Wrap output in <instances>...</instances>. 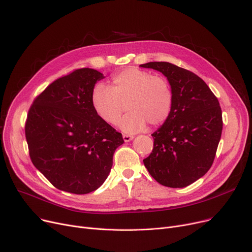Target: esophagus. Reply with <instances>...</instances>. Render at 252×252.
<instances>
[{
    "label": "esophagus",
    "mask_w": 252,
    "mask_h": 252,
    "mask_svg": "<svg viewBox=\"0 0 252 252\" xmlns=\"http://www.w3.org/2000/svg\"><path fill=\"white\" fill-rule=\"evenodd\" d=\"M123 139L125 142H129L130 140L133 139V136H130V135H123Z\"/></svg>",
    "instance_id": "esophagus-1"
}]
</instances>
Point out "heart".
I'll return each instance as SVG.
<instances>
[{"mask_svg":"<svg viewBox=\"0 0 252 252\" xmlns=\"http://www.w3.org/2000/svg\"><path fill=\"white\" fill-rule=\"evenodd\" d=\"M173 94L169 82L161 76L136 67L127 68L112 77L111 87L96 84L92 93V105L102 121L115 125L120 121L127 133L143 130L146 124L164 123L172 107Z\"/></svg>","mask_w":252,"mask_h":252,"instance_id":"heart-1","label":"heart"}]
</instances>
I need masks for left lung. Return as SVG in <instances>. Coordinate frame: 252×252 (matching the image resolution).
Instances as JSON below:
<instances>
[{"label":"left lung","mask_w":252,"mask_h":252,"mask_svg":"<svg viewBox=\"0 0 252 252\" xmlns=\"http://www.w3.org/2000/svg\"><path fill=\"white\" fill-rule=\"evenodd\" d=\"M164 74L172 90L170 114L152 136L154 149L143 159L159 184L186 187L208 172L214 162L223 129L216 95L200 77L168 62L140 65Z\"/></svg>","instance_id":"obj_1"}]
</instances>
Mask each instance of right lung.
Wrapping results in <instances>:
<instances>
[{
  "label": "right lung",
  "mask_w": 252,
  "mask_h": 252,
  "mask_svg": "<svg viewBox=\"0 0 252 252\" xmlns=\"http://www.w3.org/2000/svg\"><path fill=\"white\" fill-rule=\"evenodd\" d=\"M105 78L81 68L51 83L32 102L25 137L34 167L58 189L86 194L106 181L122 134L92 105L95 83Z\"/></svg>",
  "instance_id": "1"
}]
</instances>
